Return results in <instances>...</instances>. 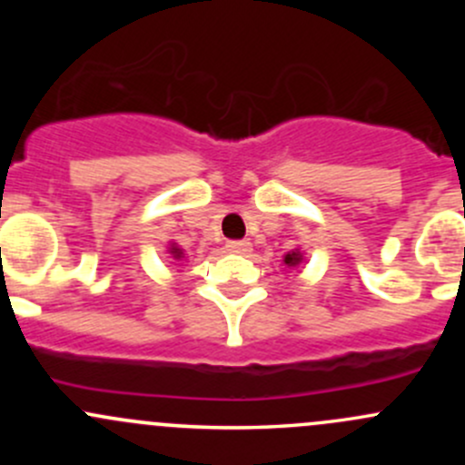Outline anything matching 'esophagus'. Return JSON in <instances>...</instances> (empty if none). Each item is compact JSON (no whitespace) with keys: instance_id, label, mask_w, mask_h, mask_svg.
<instances>
[{"instance_id":"obj_1","label":"esophagus","mask_w":465,"mask_h":465,"mask_svg":"<svg viewBox=\"0 0 465 465\" xmlns=\"http://www.w3.org/2000/svg\"><path fill=\"white\" fill-rule=\"evenodd\" d=\"M227 252H232V254H250L252 242L250 241H232V242H227Z\"/></svg>"}]
</instances>
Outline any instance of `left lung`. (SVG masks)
<instances>
[{
	"mask_svg": "<svg viewBox=\"0 0 465 465\" xmlns=\"http://www.w3.org/2000/svg\"><path fill=\"white\" fill-rule=\"evenodd\" d=\"M283 262L288 267H297V265H302L303 262V254L299 250H292V252H288V254L283 256Z\"/></svg>",
	"mask_w": 465,
	"mask_h": 465,
	"instance_id": "8db88e82",
	"label": "left lung"
}]
</instances>
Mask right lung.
I'll use <instances>...</instances> for the list:
<instances>
[{
	"mask_svg": "<svg viewBox=\"0 0 465 465\" xmlns=\"http://www.w3.org/2000/svg\"><path fill=\"white\" fill-rule=\"evenodd\" d=\"M168 252H171V256H173V259H175V261L184 259V252H182L180 247L175 245V242H171V247H168Z\"/></svg>",
	"mask_w": 465,
	"mask_h": 465,
	"instance_id": "obj_1",
	"label": "right lung"
}]
</instances>
